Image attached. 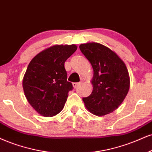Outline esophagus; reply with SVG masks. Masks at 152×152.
Returning a JSON list of instances; mask_svg holds the SVG:
<instances>
[{"instance_id":"1","label":"esophagus","mask_w":152,"mask_h":152,"mask_svg":"<svg viewBox=\"0 0 152 152\" xmlns=\"http://www.w3.org/2000/svg\"><path fill=\"white\" fill-rule=\"evenodd\" d=\"M80 85V82H74V83H72V85H73V87L74 88H76L78 87V85Z\"/></svg>"}]
</instances>
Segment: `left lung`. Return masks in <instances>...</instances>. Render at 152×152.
Segmentation results:
<instances>
[{
  "label": "left lung",
  "mask_w": 152,
  "mask_h": 152,
  "mask_svg": "<svg viewBox=\"0 0 152 152\" xmlns=\"http://www.w3.org/2000/svg\"><path fill=\"white\" fill-rule=\"evenodd\" d=\"M80 49L94 70L92 92L82 98L86 108L97 116L112 113L122 104L130 89L126 65L115 52L99 43L82 44Z\"/></svg>",
  "instance_id": "left-lung-1"
}]
</instances>
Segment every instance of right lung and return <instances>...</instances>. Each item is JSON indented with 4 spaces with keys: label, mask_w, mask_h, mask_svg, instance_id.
<instances>
[{
    "label": "right lung",
    "mask_w": 152,
    "mask_h": 152,
    "mask_svg": "<svg viewBox=\"0 0 152 152\" xmlns=\"http://www.w3.org/2000/svg\"><path fill=\"white\" fill-rule=\"evenodd\" d=\"M76 45H55L33 58L22 81L28 102L44 117L57 115L64 107L72 89L67 81L65 62L76 51Z\"/></svg>",
    "instance_id": "1"
}]
</instances>
